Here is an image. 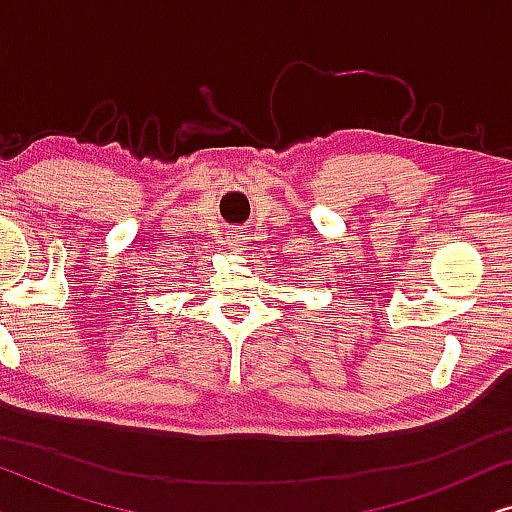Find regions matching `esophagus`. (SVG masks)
<instances>
[{
	"label": "esophagus",
	"mask_w": 512,
	"mask_h": 512,
	"mask_svg": "<svg viewBox=\"0 0 512 512\" xmlns=\"http://www.w3.org/2000/svg\"><path fill=\"white\" fill-rule=\"evenodd\" d=\"M226 242H228V249H233V251H240L244 244H247V233H244V230H240V228H233V230H228V237H226Z\"/></svg>",
	"instance_id": "obj_1"
}]
</instances>
